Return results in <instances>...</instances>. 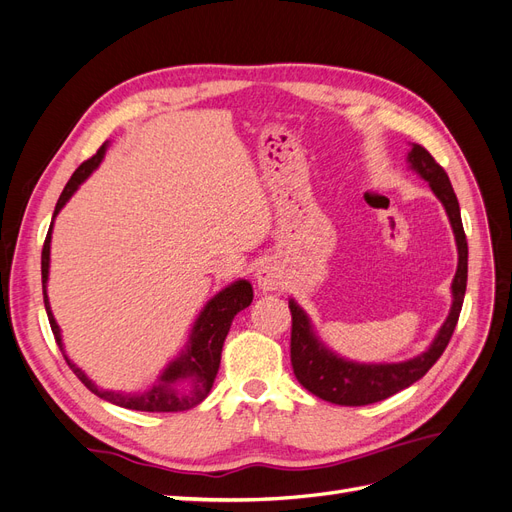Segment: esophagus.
Wrapping results in <instances>:
<instances>
[{"label": "esophagus", "instance_id": "34e87169", "mask_svg": "<svg viewBox=\"0 0 512 512\" xmlns=\"http://www.w3.org/2000/svg\"><path fill=\"white\" fill-rule=\"evenodd\" d=\"M256 282L262 292H273V290H280L284 286V275H282L280 267H275L273 262H262L258 273H256Z\"/></svg>", "mask_w": 512, "mask_h": 512}]
</instances>
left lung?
Here are the masks:
<instances>
[{
  "label": "left lung",
  "instance_id": "left-lung-1",
  "mask_svg": "<svg viewBox=\"0 0 512 512\" xmlns=\"http://www.w3.org/2000/svg\"><path fill=\"white\" fill-rule=\"evenodd\" d=\"M408 162L412 168L429 181L433 194H436L448 213L451 220L457 250H459V265L453 280V307L448 314L446 322L438 337L433 339L427 352L416 356L406 363H393V365H359L339 359L331 350L324 348L318 337L312 331V324L305 316L303 309L290 301V316H292V331H290V363L292 371L297 376L299 384L312 395L331 401L337 406H369L391 397L399 391L408 389L410 384L421 380L427 371L433 367L442 352L451 342L453 331L457 327V320L461 314L463 297H466V284H468V241L466 232H463L459 203L451 181H448L446 170L433 160L431 153L414 145L408 153Z\"/></svg>",
  "mask_w": 512,
  "mask_h": 512
}]
</instances>
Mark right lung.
<instances>
[{"mask_svg":"<svg viewBox=\"0 0 512 512\" xmlns=\"http://www.w3.org/2000/svg\"><path fill=\"white\" fill-rule=\"evenodd\" d=\"M104 151H106V143L96 151V156H91L89 160H85L79 168L74 170V175L70 177L64 192H61V196L57 200L53 218L61 211V207L68 203L70 196L76 192V188H79V185L91 173H94V168H98V164L102 162ZM51 230H53V222H51L49 232H46L44 247H42V292H44V307H46V314H49L55 342H57L59 350L64 352V346H61L59 327L51 314L49 299H46V280H49V256H51ZM252 299H254L252 284L245 280H239L232 286L224 288L220 294H215V297L205 305L203 312H200V316L194 324L188 350H185L177 361L170 363L164 369L160 380L143 395H121V393H111V391H100L98 386L91 382L79 367L68 361L66 354H64V359L68 361L76 378H79L91 393H96L98 397L111 401V404H115V406L128 408V410H141V412L190 410V408L198 406L200 401L209 395L213 380H215V376H218L222 346H224V339L230 331L232 318H235L241 309L250 305Z\"/></svg>","mask_w":512,"mask_h":512,"instance_id":"right-lung-1","label":"right lung"}]
</instances>
